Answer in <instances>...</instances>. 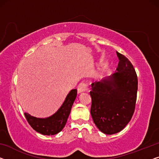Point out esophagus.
Masks as SVG:
<instances>
[{
	"label": "esophagus",
	"mask_w": 159,
	"mask_h": 159,
	"mask_svg": "<svg viewBox=\"0 0 159 159\" xmlns=\"http://www.w3.org/2000/svg\"><path fill=\"white\" fill-rule=\"evenodd\" d=\"M87 84L86 83H80L78 86V93H81L83 92L87 91Z\"/></svg>",
	"instance_id": "obj_1"
}]
</instances>
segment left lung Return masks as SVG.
<instances>
[{"mask_svg":"<svg viewBox=\"0 0 159 159\" xmlns=\"http://www.w3.org/2000/svg\"><path fill=\"white\" fill-rule=\"evenodd\" d=\"M116 71L91 84V114L94 124L105 134L122 131L129 124L136 106L138 79L129 59L117 52Z\"/></svg>","mask_w":159,"mask_h":159,"instance_id":"obj_1","label":"left lung"}]
</instances>
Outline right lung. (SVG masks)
Returning a JSON list of instances; mask_svg holds the SVG:
<instances>
[{
  "label": "right lung",
  "instance_id": "add662e5",
  "mask_svg": "<svg viewBox=\"0 0 159 159\" xmlns=\"http://www.w3.org/2000/svg\"><path fill=\"white\" fill-rule=\"evenodd\" d=\"M76 96L77 90H71L58 110L51 116L37 118L28 113H24L28 124L35 131L43 135L52 136L57 134L64 128Z\"/></svg>",
  "mask_w": 159,
  "mask_h": 159
}]
</instances>
